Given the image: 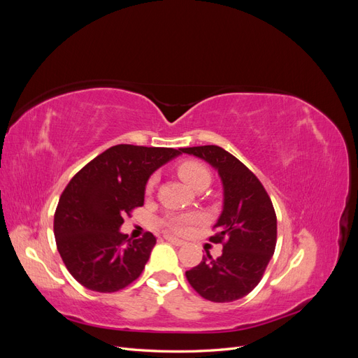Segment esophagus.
<instances>
[{
	"instance_id": "34e87169",
	"label": "esophagus",
	"mask_w": 358,
	"mask_h": 358,
	"mask_svg": "<svg viewBox=\"0 0 358 358\" xmlns=\"http://www.w3.org/2000/svg\"><path fill=\"white\" fill-rule=\"evenodd\" d=\"M164 239H166L167 242L173 243V245H176V246H182V245H185V241L178 239V237H175V236H169V234H166V236H164Z\"/></svg>"
}]
</instances>
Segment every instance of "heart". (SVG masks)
I'll use <instances>...</instances> for the list:
<instances>
[{
	"mask_svg": "<svg viewBox=\"0 0 358 358\" xmlns=\"http://www.w3.org/2000/svg\"><path fill=\"white\" fill-rule=\"evenodd\" d=\"M178 175L179 178L189 185L191 188L197 189L201 185H209L210 182V171L204 164L199 161H183L178 166ZM157 176H152L148 180L146 192L150 194L155 188ZM201 222V215L199 213H188V215H169L167 218L162 221L167 229L176 233H188L192 225Z\"/></svg>",
	"mask_w": 358,
	"mask_h": 358,
	"instance_id": "1",
	"label": "heart"
}]
</instances>
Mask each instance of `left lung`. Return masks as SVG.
Here are the masks:
<instances>
[{"instance_id": "8db88e82", "label": "left lung", "mask_w": 358, "mask_h": 358, "mask_svg": "<svg viewBox=\"0 0 358 358\" xmlns=\"http://www.w3.org/2000/svg\"><path fill=\"white\" fill-rule=\"evenodd\" d=\"M182 152L208 161L218 170L224 187V209L213 225V243L222 254L203 262L185 273L199 294L215 303L234 301L249 294L262 280L276 246V213L263 183L225 149L208 145L182 148Z\"/></svg>"}]
</instances>
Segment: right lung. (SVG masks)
<instances>
[{"instance_id": "1", "label": "right lung", "mask_w": 358, "mask_h": 358, "mask_svg": "<svg viewBox=\"0 0 358 358\" xmlns=\"http://www.w3.org/2000/svg\"><path fill=\"white\" fill-rule=\"evenodd\" d=\"M182 154L173 148L112 146L79 170L62 191L53 233L71 276L85 288L115 292L142 275L157 243L152 233L128 239L125 215L143 206L149 176Z\"/></svg>"}]
</instances>
